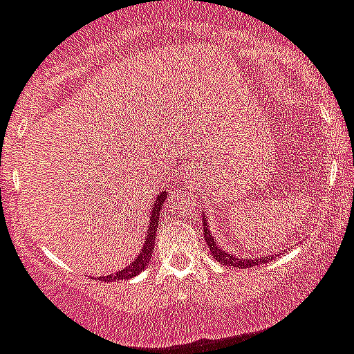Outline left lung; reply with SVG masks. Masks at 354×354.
Segmentation results:
<instances>
[{"label": "left lung", "mask_w": 354, "mask_h": 354, "mask_svg": "<svg viewBox=\"0 0 354 354\" xmlns=\"http://www.w3.org/2000/svg\"><path fill=\"white\" fill-rule=\"evenodd\" d=\"M203 238L207 241V247L208 250L212 252L214 259L217 262L224 266H231V268H241V269H247V268H254V266H261V264H268L271 262L272 259H276L274 255H266V257H240V255H234L231 252H225L221 245L217 243L214 236L210 233V227L207 224V217L203 215Z\"/></svg>", "instance_id": "left-lung-1"}]
</instances>
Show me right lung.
Instances as JSON below:
<instances>
[{
	"label": "right lung",
	"mask_w": 354,
	"mask_h": 354,
	"mask_svg": "<svg viewBox=\"0 0 354 354\" xmlns=\"http://www.w3.org/2000/svg\"><path fill=\"white\" fill-rule=\"evenodd\" d=\"M167 200V191H160V194L154 200L153 207H151L149 212V225H147V233H146V240H144L142 248H140L139 255L130 262L127 268L120 269L118 272L109 276H102L100 280L102 281H116V280H130L133 276H137L139 272H142L146 269V266L149 264L151 257H153V250H154V240H156V233H158V224H160V214L161 208H163V201Z\"/></svg>",
	"instance_id": "right-lung-1"
}]
</instances>
